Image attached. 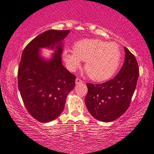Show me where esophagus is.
Instances as JSON below:
<instances>
[{"instance_id": "obj_1", "label": "esophagus", "mask_w": 154, "mask_h": 154, "mask_svg": "<svg viewBox=\"0 0 154 154\" xmlns=\"http://www.w3.org/2000/svg\"><path fill=\"white\" fill-rule=\"evenodd\" d=\"M82 82H83V81L81 79H79V78H76V79H75V84H81Z\"/></svg>"}]
</instances>
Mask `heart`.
<instances>
[{
	"instance_id": "obj_1",
	"label": "heart",
	"mask_w": 154,
	"mask_h": 154,
	"mask_svg": "<svg viewBox=\"0 0 154 154\" xmlns=\"http://www.w3.org/2000/svg\"><path fill=\"white\" fill-rule=\"evenodd\" d=\"M121 51L116 42L100 39H84L76 42L74 50L66 49L63 57L68 69L74 72L85 61V69L91 79L105 80L114 74L121 61Z\"/></svg>"
}]
</instances>
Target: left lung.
Here are the masks:
<instances>
[{
    "label": "left lung",
    "mask_w": 154,
    "mask_h": 154,
    "mask_svg": "<svg viewBox=\"0 0 154 154\" xmlns=\"http://www.w3.org/2000/svg\"><path fill=\"white\" fill-rule=\"evenodd\" d=\"M125 63L113 79L101 84L87 83L88 92L85 105L96 119L112 122L121 116L129 108L139 76L136 58L125 47Z\"/></svg>",
    "instance_id": "obj_1"
}]
</instances>
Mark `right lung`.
<instances>
[{
  "label": "right lung",
  "instance_id": "1",
  "mask_svg": "<svg viewBox=\"0 0 154 154\" xmlns=\"http://www.w3.org/2000/svg\"><path fill=\"white\" fill-rule=\"evenodd\" d=\"M69 30H47L29 42L21 56L18 70V86L28 112L41 122L58 118L64 109L67 94L75 86V75L64 67L60 41ZM57 45L53 59L39 57L41 47Z\"/></svg>",
  "mask_w": 154,
  "mask_h": 154
}]
</instances>
